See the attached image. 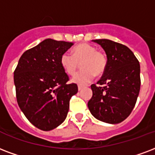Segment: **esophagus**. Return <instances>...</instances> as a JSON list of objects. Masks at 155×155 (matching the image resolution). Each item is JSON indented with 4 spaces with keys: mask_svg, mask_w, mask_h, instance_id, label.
I'll return each mask as SVG.
<instances>
[{
    "mask_svg": "<svg viewBox=\"0 0 155 155\" xmlns=\"http://www.w3.org/2000/svg\"><path fill=\"white\" fill-rule=\"evenodd\" d=\"M82 88L83 87L81 85H78V89H79V91L81 90V89H82Z\"/></svg>",
    "mask_w": 155,
    "mask_h": 155,
    "instance_id": "34e87169",
    "label": "esophagus"
}]
</instances>
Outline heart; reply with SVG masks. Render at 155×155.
Wrapping results in <instances>:
<instances>
[{
  "label": "heart",
  "instance_id": "obj_1",
  "mask_svg": "<svg viewBox=\"0 0 155 155\" xmlns=\"http://www.w3.org/2000/svg\"><path fill=\"white\" fill-rule=\"evenodd\" d=\"M71 54L64 53L60 58V64L70 75H75L81 63L82 71L74 76L72 81L78 84L91 82L94 75H102L107 67V58L89 44H80L74 47Z\"/></svg>",
  "mask_w": 155,
  "mask_h": 155
}]
</instances>
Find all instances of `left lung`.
I'll list each match as a JSON object with an SVG mask.
<instances>
[{
  "label": "left lung",
  "mask_w": 155,
  "mask_h": 155,
  "mask_svg": "<svg viewBox=\"0 0 155 155\" xmlns=\"http://www.w3.org/2000/svg\"><path fill=\"white\" fill-rule=\"evenodd\" d=\"M103 48L107 67L97 85H91L93 96L88 106L97 120L119 124L134 108L140 88V63L127 46L107 39L94 40Z\"/></svg>",
  "instance_id": "1"
}]
</instances>
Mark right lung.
Masks as SVG:
<instances>
[{
  "mask_svg": "<svg viewBox=\"0 0 155 155\" xmlns=\"http://www.w3.org/2000/svg\"><path fill=\"white\" fill-rule=\"evenodd\" d=\"M73 45L46 39L22 54L14 72L18 106L39 129L49 131L61 124L77 93V84H67L69 76L60 64L62 54Z\"/></svg>",
  "mask_w": 155,
  "mask_h": 155,
  "instance_id": "1",
  "label": "right lung"
}]
</instances>
